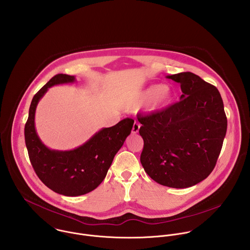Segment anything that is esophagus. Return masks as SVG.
<instances>
[{"instance_id": "esophagus-1", "label": "esophagus", "mask_w": 250, "mask_h": 250, "mask_svg": "<svg viewBox=\"0 0 250 250\" xmlns=\"http://www.w3.org/2000/svg\"><path fill=\"white\" fill-rule=\"evenodd\" d=\"M140 128H141V125H140L139 123L135 122V123H134V125H133L132 133H133V134H138V133H139V131H140Z\"/></svg>"}]
</instances>
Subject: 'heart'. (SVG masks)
I'll list each match as a JSON object with an SVG mask.
<instances>
[{
  "mask_svg": "<svg viewBox=\"0 0 250 250\" xmlns=\"http://www.w3.org/2000/svg\"><path fill=\"white\" fill-rule=\"evenodd\" d=\"M172 99V89L168 85L153 84L128 98L125 106L128 109H138L147 104L151 111L167 107Z\"/></svg>",
  "mask_w": 250,
  "mask_h": 250,
  "instance_id": "b5f03b06",
  "label": "heart"
}]
</instances>
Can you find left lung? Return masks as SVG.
Segmentation results:
<instances>
[{
  "instance_id": "obj_1",
  "label": "left lung",
  "mask_w": 250,
  "mask_h": 250,
  "mask_svg": "<svg viewBox=\"0 0 250 250\" xmlns=\"http://www.w3.org/2000/svg\"><path fill=\"white\" fill-rule=\"evenodd\" d=\"M167 78L179 83L180 101L138 115L144 145L141 163L155 182L175 188L192 187L215 167L227 130L217 88L191 72Z\"/></svg>"
}]
</instances>
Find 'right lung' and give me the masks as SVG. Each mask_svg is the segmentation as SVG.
<instances>
[{
  "label": "right lung",
  "instance_id": "1",
  "mask_svg": "<svg viewBox=\"0 0 250 250\" xmlns=\"http://www.w3.org/2000/svg\"><path fill=\"white\" fill-rule=\"evenodd\" d=\"M75 81V76L66 74L54 76L34 96L25 125L26 146L38 178L55 192L65 196L85 194L102 183L115 154L131 134L135 122L132 118H125L112 127L103 128L86 143L73 150L59 151L48 148L36 133V106L51 86Z\"/></svg>",
  "mask_w": 250,
  "mask_h": 250
}]
</instances>
